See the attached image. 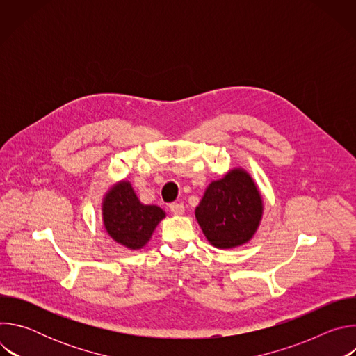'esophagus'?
<instances>
[{"label": "esophagus", "instance_id": "obj_1", "mask_svg": "<svg viewBox=\"0 0 356 356\" xmlns=\"http://www.w3.org/2000/svg\"><path fill=\"white\" fill-rule=\"evenodd\" d=\"M169 210L175 216H181L184 213V206L180 204V202H172V204L169 206Z\"/></svg>", "mask_w": 356, "mask_h": 356}]
</instances>
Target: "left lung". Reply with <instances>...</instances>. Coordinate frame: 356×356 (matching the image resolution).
<instances>
[{
  "instance_id": "8db88e82",
  "label": "left lung",
  "mask_w": 356,
  "mask_h": 356,
  "mask_svg": "<svg viewBox=\"0 0 356 356\" xmlns=\"http://www.w3.org/2000/svg\"><path fill=\"white\" fill-rule=\"evenodd\" d=\"M264 213L262 195L242 169L213 181L195 209V218L209 242L220 249L246 243L257 232Z\"/></svg>"
}]
</instances>
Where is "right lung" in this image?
Instances as JSON below:
<instances>
[{
	"instance_id": "obj_1",
	"label": "right lung",
	"mask_w": 356,
	"mask_h": 356,
	"mask_svg": "<svg viewBox=\"0 0 356 356\" xmlns=\"http://www.w3.org/2000/svg\"><path fill=\"white\" fill-rule=\"evenodd\" d=\"M165 218L158 206H145L129 181L117 183L104 197L103 220L108 235L129 249H140Z\"/></svg>"
}]
</instances>
